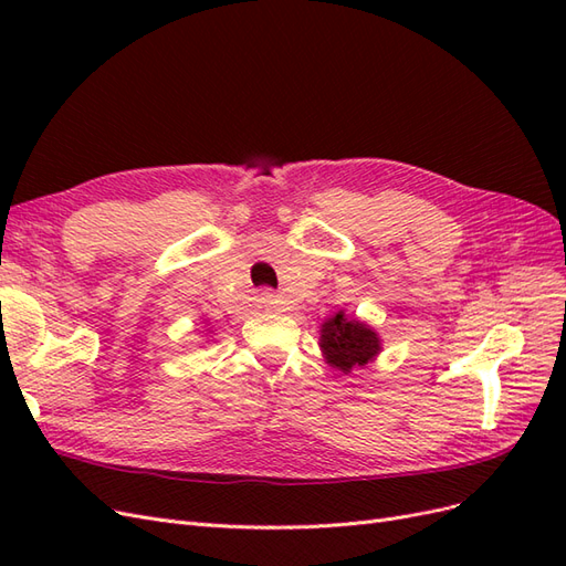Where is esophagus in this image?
<instances>
[{"label": "esophagus", "instance_id": "34e87169", "mask_svg": "<svg viewBox=\"0 0 566 566\" xmlns=\"http://www.w3.org/2000/svg\"><path fill=\"white\" fill-rule=\"evenodd\" d=\"M260 304L264 306V310H271V306L279 304V297L273 295L271 290H262V293H260Z\"/></svg>", "mask_w": 566, "mask_h": 566}]
</instances>
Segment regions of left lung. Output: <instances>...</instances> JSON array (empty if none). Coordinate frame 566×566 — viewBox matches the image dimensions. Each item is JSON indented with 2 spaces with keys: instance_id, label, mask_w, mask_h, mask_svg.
<instances>
[{
  "instance_id": "8db88e82",
  "label": "left lung",
  "mask_w": 566,
  "mask_h": 566,
  "mask_svg": "<svg viewBox=\"0 0 566 566\" xmlns=\"http://www.w3.org/2000/svg\"><path fill=\"white\" fill-rule=\"evenodd\" d=\"M318 347L331 368L349 375L352 370L366 368L382 352L378 331L361 318L337 312L321 323Z\"/></svg>"
}]
</instances>
